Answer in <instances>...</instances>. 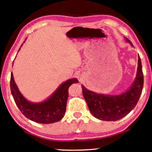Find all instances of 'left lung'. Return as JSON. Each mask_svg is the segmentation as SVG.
I'll return each mask as SVG.
<instances>
[{"mask_svg":"<svg viewBox=\"0 0 152 152\" xmlns=\"http://www.w3.org/2000/svg\"><path fill=\"white\" fill-rule=\"evenodd\" d=\"M126 40L133 45L127 39ZM144 77L140 57L138 55V70L136 80L130 88L120 95H104L97 94L82 86V93L88 109L93 116L104 121H116L129 113L140 98L142 93Z\"/></svg>","mask_w":152,"mask_h":152,"instance_id":"8db88e82","label":"left lung"}]
</instances>
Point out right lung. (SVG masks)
<instances>
[{
  "instance_id": "1",
  "label": "right lung",
  "mask_w": 152,
  "mask_h": 152,
  "mask_svg": "<svg viewBox=\"0 0 152 152\" xmlns=\"http://www.w3.org/2000/svg\"><path fill=\"white\" fill-rule=\"evenodd\" d=\"M20 49V48L19 50ZM77 82V79L67 80L57 88L50 98L39 104L32 103L24 98L14 82L12 72L10 78V89L16 104L26 118L38 123L50 124L63 118L66 110L68 88L73 83Z\"/></svg>"
}]
</instances>
